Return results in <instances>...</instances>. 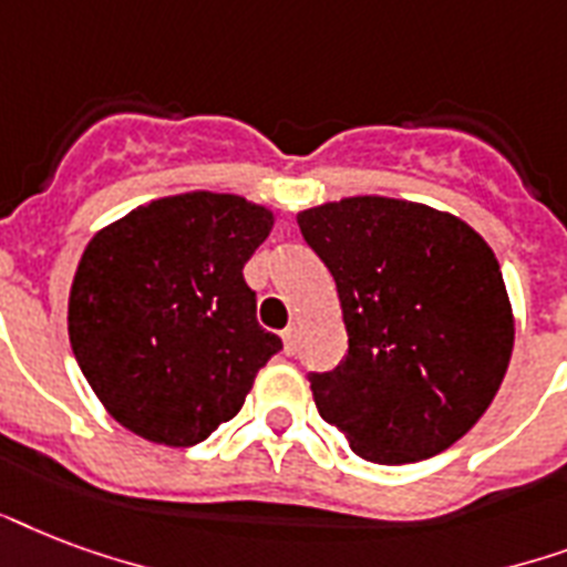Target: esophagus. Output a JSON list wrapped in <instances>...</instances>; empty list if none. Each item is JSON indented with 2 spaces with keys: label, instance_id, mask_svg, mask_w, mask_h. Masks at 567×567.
<instances>
[{
  "label": "esophagus",
  "instance_id": "esophagus-1",
  "mask_svg": "<svg viewBox=\"0 0 567 567\" xmlns=\"http://www.w3.org/2000/svg\"><path fill=\"white\" fill-rule=\"evenodd\" d=\"M280 337H284V352L296 354V349H298V328H296V324H289L287 331L280 333Z\"/></svg>",
  "mask_w": 567,
  "mask_h": 567
}]
</instances>
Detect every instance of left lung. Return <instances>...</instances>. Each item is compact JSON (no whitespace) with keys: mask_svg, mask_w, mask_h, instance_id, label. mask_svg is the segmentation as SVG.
<instances>
[{"mask_svg":"<svg viewBox=\"0 0 567 567\" xmlns=\"http://www.w3.org/2000/svg\"><path fill=\"white\" fill-rule=\"evenodd\" d=\"M337 284L349 354L313 372L324 423L372 464H414L462 441L506 379L515 313L491 245L458 215L354 195L298 213Z\"/></svg>","mask_w":567,"mask_h":567,"instance_id":"8db88e82","label":"left lung"}]
</instances>
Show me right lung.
Returning a JSON list of instances; mask_svg holds the SVG:
<instances>
[{
  "label": "right lung",
  "mask_w": 567,
  "mask_h": 567,
  "mask_svg": "<svg viewBox=\"0 0 567 567\" xmlns=\"http://www.w3.org/2000/svg\"><path fill=\"white\" fill-rule=\"evenodd\" d=\"M269 206L224 192L147 200L91 236L68 333L100 405L133 434L195 446L239 414L280 337L257 324L245 262Z\"/></svg>",
  "instance_id": "obj_1"
}]
</instances>
